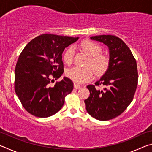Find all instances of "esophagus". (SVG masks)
I'll return each instance as SVG.
<instances>
[{
	"mask_svg": "<svg viewBox=\"0 0 152 152\" xmlns=\"http://www.w3.org/2000/svg\"><path fill=\"white\" fill-rule=\"evenodd\" d=\"M74 88H75V89H79V88H80V86L78 85V84H74Z\"/></svg>",
	"mask_w": 152,
	"mask_h": 152,
	"instance_id": "esophagus-1",
	"label": "esophagus"
}]
</instances>
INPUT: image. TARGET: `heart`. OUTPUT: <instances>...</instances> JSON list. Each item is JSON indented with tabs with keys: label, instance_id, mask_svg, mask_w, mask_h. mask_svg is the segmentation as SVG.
<instances>
[{
	"label": "heart",
	"instance_id": "b5f03b06",
	"mask_svg": "<svg viewBox=\"0 0 152 152\" xmlns=\"http://www.w3.org/2000/svg\"><path fill=\"white\" fill-rule=\"evenodd\" d=\"M80 47L90 56L87 65L94 68L98 76H102L106 72L109 66V59L101 53V47L96 43L89 39H84L80 43ZM64 62L70 64L74 60V48L69 47L64 51L62 56ZM92 67V68H93ZM91 66H75L67 72V76L76 84H82L91 80L94 78V71Z\"/></svg>",
	"mask_w": 152,
	"mask_h": 152
}]
</instances>
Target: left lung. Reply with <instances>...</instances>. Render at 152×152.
<instances>
[{
  "mask_svg": "<svg viewBox=\"0 0 152 152\" xmlns=\"http://www.w3.org/2000/svg\"><path fill=\"white\" fill-rule=\"evenodd\" d=\"M92 40L108 46L109 66L95 85H88L90 96L84 100L86 109L99 121L119 116L132 102L138 83L137 63L130 49L122 39L111 35H96ZM104 85L103 90L96 88Z\"/></svg>",
  "mask_w": 152,
  "mask_h": 152,
  "instance_id": "obj_1",
  "label": "left lung"
}]
</instances>
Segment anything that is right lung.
<instances>
[{"mask_svg": "<svg viewBox=\"0 0 152 152\" xmlns=\"http://www.w3.org/2000/svg\"><path fill=\"white\" fill-rule=\"evenodd\" d=\"M78 37L43 34L32 39L19 55L15 67V91L25 109L37 117L52 116L63 107L74 84L62 75V53Z\"/></svg>", "mask_w": 152, "mask_h": 152, "instance_id": "1", "label": "right lung"}]
</instances>
